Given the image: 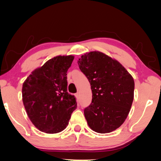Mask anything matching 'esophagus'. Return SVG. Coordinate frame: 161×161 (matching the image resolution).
Masks as SVG:
<instances>
[{"label":"esophagus","instance_id":"1","mask_svg":"<svg viewBox=\"0 0 161 161\" xmlns=\"http://www.w3.org/2000/svg\"><path fill=\"white\" fill-rule=\"evenodd\" d=\"M75 97H77V98H78V97H79V93H75Z\"/></svg>","mask_w":161,"mask_h":161}]
</instances>
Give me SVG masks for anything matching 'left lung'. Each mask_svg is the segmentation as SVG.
<instances>
[{"label": "left lung", "instance_id": "left-lung-1", "mask_svg": "<svg viewBox=\"0 0 161 161\" xmlns=\"http://www.w3.org/2000/svg\"><path fill=\"white\" fill-rule=\"evenodd\" d=\"M80 70L92 91V102L84 109L89 126L99 133H110L125 121L134 97L133 77L120 63L100 52L84 53Z\"/></svg>", "mask_w": 161, "mask_h": 161}]
</instances>
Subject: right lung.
Segmentation results:
<instances>
[{
	"instance_id": "obj_1",
	"label": "right lung",
	"mask_w": 161,
	"mask_h": 161,
	"mask_svg": "<svg viewBox=\"0 0 161 161\" xmlns=\"http://www.w3.org/2000/svg\"><path fill=\"white\" fill-rule=\"evenodd\" d=\"M73 56H58L32 72L23 84L22 100L27 114L40 131L53 134L67 127L76 99L68 93L67 71Z\"/></svg>"
}]
</instances>
